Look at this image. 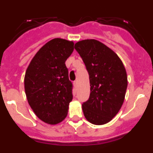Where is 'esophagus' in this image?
Segmentation results:
<instances>
[{
  "label": "esophagus",
  "instance_id": "obj_1",
  "mask_svg": "<svg viewBox=\"0 0 153 153\" xmlns=\"http://www.w3.org/2000/svg\"><path fill=\"white\" fill-rule=\"evenodd\" d=\"M74 85L75 87H76V86H77V81H74Z\"/></svg>",
  "mask_w": 153,
  "mask_h": 153
}]
</instances>
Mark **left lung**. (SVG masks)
<instances>
[{
    "instance_id": "8db88e82",
    "label": "left lung",
    "mask_w": 153,
    "mask_h": 153,
    "mask_svg": "<svg viewBox=\"0 0 153 153\" xmlns=\"http://www.w3.org/2000/svg\"><path fill=\"white\" fill-rule=\"evenodd\" d=\"M75 50L89 74L90 94L82 104L83 114L95 125L107 123L123 103L127 75L122 61L111 49L96 40L77 42Z\"/></svg>"
}]
</instances>
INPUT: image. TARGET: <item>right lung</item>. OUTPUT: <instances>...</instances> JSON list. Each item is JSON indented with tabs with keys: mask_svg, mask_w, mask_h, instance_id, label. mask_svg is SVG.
I'll list each match as a JSON object with an SVG mask.
<instances>
[{
	"mask_svg": "<svg viewBox=\"0 0 153 153\" xmlns=\"http://www.w3.org/2000/svg\"><path fill=\"white\" fill-rule=\"evenodd\" d=\"M73 51L74 42L53 39L39 50L27 69L24 89L28 103L47 123H59L67 117L73 83L65 62Z\"/></svg>",
	"mask_w": 153,
	"mask_h": 153,
	"instance_id": "1",
	"label": "right lung"
}]
</instances>
